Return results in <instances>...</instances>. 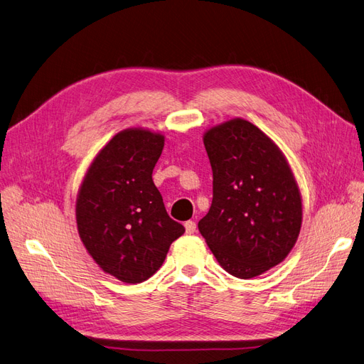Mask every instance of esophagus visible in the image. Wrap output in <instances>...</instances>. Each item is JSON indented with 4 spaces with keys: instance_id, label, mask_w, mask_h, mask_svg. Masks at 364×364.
I'll return each mask as SVG.
<instances>
[{
    "instance_id": "1",
    "label": "esophagus",
    "mask_w": 364,
    "mask_h": 364,
    "mask_svg": "<svg viewBox=\"0 0 364 364\" xmlns=\"http://www.w3.org/2000/svg\"><path fill=\"white\" fill-rule=\"evenodd\" d=\"M185 230H186L188 235L194 233V232L197 230V224H196L194 221H186V223H185Z\"/></svg>"
}]
</instances>
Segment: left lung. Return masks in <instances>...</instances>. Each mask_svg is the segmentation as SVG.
<instances>
[{
	"mask_svg": "<svg viewBox=\"0 0 364 364\" xmlns=\"http://www.w3.org/2000/svg\"><path fill=\"white\" fill-rule=\"evenodd\" d=\"M203 143L214 181L198 230L225 271L253 279L279 265L295 245L301 194L282 150L253 123H221Z\"/></svg>",
	"mask_w": 364,
	"mask_h": 364,
	"instance_id": "obj_1",
	"label": "left lung"
}]
</instances>
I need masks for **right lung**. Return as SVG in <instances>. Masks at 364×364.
I'll return each instance as SVG.
<instances>
[{
    "label": "right lung",
    "instance_id": "right-lung-1",
    "mask_svg": "<svg viewBox=\"0 0 364 364\" xmlns=\"http://www.w3.org/2000/svg\"><path fill=\"white\" fill-rule=\"evenodd\" d=\"M164 135L124 129L112 136L85 173L77 198L78 233L105 272L141 283L161 268L185 228L168 217L154 183Z\"/></svg>",
    "mask_w": 364,
    "mask_h": 364
}]
</instances>
